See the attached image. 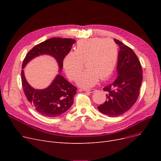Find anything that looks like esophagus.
I'll return each instance as SVG.
<instances>
[{
    "instance_id": "34e87169",
    "label": "esophagus",
    "mask_w": 161,
    "mask_h": 161,
    "mask_svg": "<svg viewBox=\"0 0 161 161\" xmlns=\"http://www.w3.org/2000/svg\"><path fill=\"white\" fill-rule=\"evenodd\" d=\"M86 92H93L95 91V89H86L85 90Z\"/></svg>"
}]
</instances>
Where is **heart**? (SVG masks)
<instances>
[{
	"label": "heart",
	"mask_w": 161,
	"mask_h": 161,
	"mask_svg": "<svg viewBox=\"0 0 161 161\" xmlns=\"http://www.w3.org/2000/svg\"><path fill=\"white\" fill-rule=\"evenodd\" d=\"M118 47L111 39L93 38L78 42L75 52L64 57V72L70 80H75L81 71L83 63L87 69L76 79L81 87L94 86L99 78L105 80L114 73L117 63Z\"/></svg>",
	"instance_id": "heart-1"
}]
</instances>
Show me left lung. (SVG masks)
I'll return each instance as SVG.
<instances>
[{"label":"left lung","mask_w":161,"mask_h":161,"mask_svg":"<svg viewBox=\"0 0 161 161\" xmlns=\"http://www.w3.org/2000/svg\"><path fill=\"white\" fill-rule=\"evenodd\" d=\"M120 50L118 54L115 80L103 90L106 100L97 107L99 112L109 117H117L129 111L136 102L143 80L142 66L133 50L114 39Z\"/></svg>","instance_id":"obj_1"}]
</instances>
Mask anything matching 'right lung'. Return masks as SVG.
<instances>
[{"mask_svg":"<svg viewBox=\"0 0 161 161\" xmlns=\"http://www.w3.org/2000/svg\"><path fill=\"white\" fill-rule=\"evenodd\" d=\"M75 41L71 38H52L31 49L25 56L22 69L32 58L42 54H47L55 58L59 70H62L65 55L70 52ZM21 82L24 93L35 110L47 117H56L63 114L73 104L74 97L77 93L76 88L62 75L58 74L52 84L45 89H35L30 86L21 70Z\"/></svg>","mask_w":161,"mask_h":161,"instance_id":"1","label":"right lung"}]
</instances>
